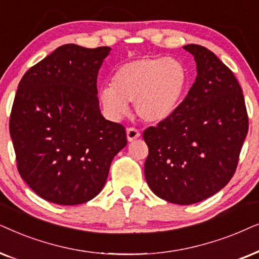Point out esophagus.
I'll use <instances>...</instances> for the list:
<instances>
[{"mask_svg": "<svg viewBox=\"0 0 259 259\" xmlns=\"http://www.w3.org/2000/svg\"><path fill=\"white\" fill-rule=\"evenodd\" d=\"M141 136V134L137 132L136 129H134V127H129V129H126V140L127 142H133V141H135L139 139Z\"/></svg>", "mask_w": 259, "mask_h": 259, "instance_id": "esophagus-1", "label": "esophagus"}]
</instances>
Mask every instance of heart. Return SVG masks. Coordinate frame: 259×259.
I'll use <instances>...</instances> for the list:
<instances>
[{
    "instance_id": "obj_1",
    "label": "heart",
    "mask_w": 259,
    "mask_h": 259,
    "mask_svg": "<svg viewBox=\"0 0 259 259\" xmlns=\"http://www.w3.org/2000/svg\"><path fill=\"white\" fill-rule=\"evenodd\" d=\"M188 86V72L174 58H140L123 64L112 77V86L99 91L103 108L113 119L129 112V104L144 122L157 124L177 111Z\"/></svg>"
}]
</instances>
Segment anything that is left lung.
I'll return each instance as SVG.
<instances>
[{
	"instance_id": "1",
	"label": "left lung",
	"mask_w": 259,
	"mask_h": 259,
	"mask_svg": "<svg viewBox=\"0 0 259 259\" xmlns=\"http://www.w3.org/2000/svg\"><path fill=\"white\" fill-rule=\"evenodd\" d=\"M196 78L177 111L143 139L149 148L144 175L158 198L192 205L229 184L249 130L242 88L232 71L200 45H186Z\"/></svg>"
}]
</instances>
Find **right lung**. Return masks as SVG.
Wrapping results in <instances>:
<instances>
[{
  "label": "right lung",
  "instance_id": "1",
  "mask_svg": "<svg viewBox=\"0 0 259 259\" xmlns=\"http://www.w3.org/2000/svg\"><path fill=\"white\" fill-rule=\"evenodd\" d=\"M110 47H58L23 75L9 132L17 169L41 198L79 205L104 187L113 157L126 146L123 125L101 113L97 77Z\"/></svg>",
  "mask_w": 259,
  "mask_h": 259
}]
</instances>
